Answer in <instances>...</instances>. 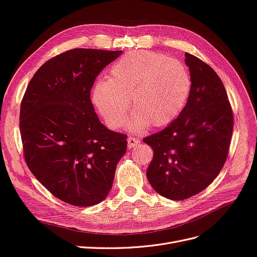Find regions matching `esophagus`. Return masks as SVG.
Here are the masks:
<instances>
[{
    "mask_svg": "<svg viewBox=\"0 0 257 257\" xmlns=\"http://www.w3.org/2000/svg\"><path fill=\"white\" fill-rule=\"evenodd\" d=\"M139 143V140H137L136 138H133V137H129L127 139V145H128V149H133L135 148V146H137Z\"/></svg>",
    "mask_w": 257,
    "mask_h": 257,
    "instance_id": "34e87169",
    "label": "esophagus"
}]
</instances>
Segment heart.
I'll use <instances>...</instances> for the list:
<instances>
[{
  "label": "heart",
  "mask_w": 257,
  "mask_h": 257,
  "mask_svg": "<svg viewBox=\"0 0 257 257\" xmlns=\"http://www.w3.org/2000/svg\"><path fill=\"white\" fill-rule=\"evenodd\" d=\"M192 80L177 59L150 50L133 51L112 64L107 79H100L92 101L108 127L122 128L129 120V101L137 133L171 123L188 100Z\"/></svg>",
  "instance_id": "1"
}]
</instances>
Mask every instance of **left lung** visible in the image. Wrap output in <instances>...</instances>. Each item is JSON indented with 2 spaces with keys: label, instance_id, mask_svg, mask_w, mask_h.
<instances>
[{
  "label": "left lung",
  "instance_id": "8db88e82",
  "mask_svg": "<svg viewBox=\"0 0 257 257\" xmlns=\"http://www.w3.org/2000/svg\"><path fill=\"white\" fill-rule=\"evenodd\" d=\"M192 88L177 119L143 139L154 151L146 177L159 195L184 200L207 188L225 165L233 115L221 78L199 58L185 54Z\"/></svg>",
  "mask_w": 257,
  "mask_h": 257
}]
</instances>
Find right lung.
Listing matches in <instances>:
<instances>
[{"label": "right lung", "instance_id": "add662e5", "mask_svg": "<svg viewBox=\"0 0 257 257\" xmlns=\"http://www.w3.org/2000/svg\"><path fill=\"white\" fill-rule=\"evenodd\" d=\"M121 50L75 48L36 71L20 106V135L29 169L58 199L76 207L104 200L126 135L101 123L90 100L99 73Z\"/></svg>", "mask_w": 257, "mask_h": 257}]
</instances>
